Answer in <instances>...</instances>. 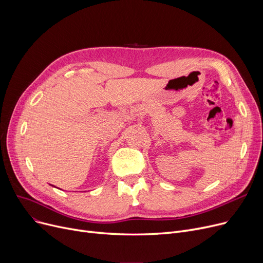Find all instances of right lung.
<instances>
[{
  "mask_svg": "<svg viewBox=\"0 0 263 263\" xmlns=\"http://www.w3.org/2000/svg\"><path fill=\"white\" fill-rule=\"evenodd\" d=\"M53 186H54V185H53Z\"/></svg>",
  "mask_w": 263,
  "mask_h": 263,
  "instance_id": "1",
  "label": "right lung"
}]
</instances>
